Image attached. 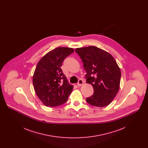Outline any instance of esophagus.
<instances>
[{
  "label": "esophagus",
  "instance_id": "1",
  "mask_svg": "<svg viewBox=\"0 0 148 148\" xmlns=\"http://www.w3.org/2000/svg\"><path fill=\"white\" fill-rule=\"evenodd\" d=\"M83 84V80L82 79H79L78 80V82H77V85L80 86H82Z\"/></svg>",
  "mask_w": 148,
  "mask_h": 148
}]
</instances>
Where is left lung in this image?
<instances>
[{
    "label": "left lung",
    "mask_w": 148,
    "mask_h": 148,
    "mask_svg": "<svg viewBox=\"0 0 148 148\" xmlns=\"http://www.w3.org/2000/svg\"><path fill=\"white\" fill-rule=\"evenodd\" d=\"M75 52L83 63L85 79L94 93L86 98L88 103L97 107L110 104L119 89L121 71L112 55L94 46L77 48Z\"/></svg>",
    "instance_id": "8db88e82"
}]
</instances>
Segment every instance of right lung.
<instances>
[{"instance_id":"right-lung-1","label":"right lung","mask_w":148,"mask_h":148,"mask_svg":"<svg viewBox=\"0 0 148 148\" xmlns=\"http://www.w3.org/2000/svg\"><path fill=\"white\" fill-rule=\"evenodd\" d=\"M71 48L58 47L45 54L37 64L33 77L35 92L48 107L66 102L73 90L61 69L64 60L74 52Z\"/></svg>"}]
</instances>
